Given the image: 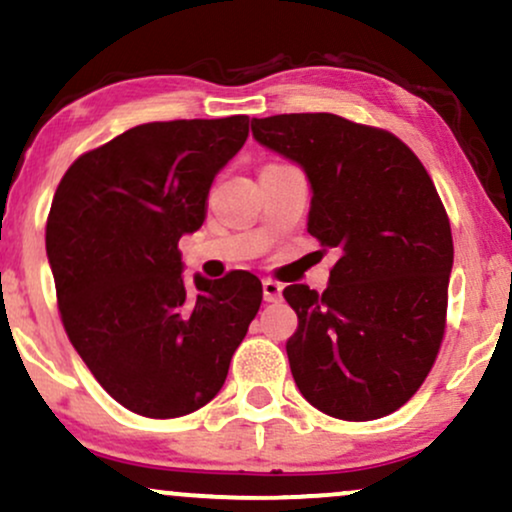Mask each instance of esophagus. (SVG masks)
<instances>
[{"mask_svg": "<svg viewBox=\"0 0 512 512\" xmlns=\"http://www.w3.org/2000/svg\"><path fill=\"white\" fill-rule=\"evenodd\" d=\"M262 291H264V300H267V303H276V300L281 298L283 286L274 279H264L262 281Z\"/></svg>", "mask_w": 512, "mask_h": 512, "instance_id": "esophagus-1", "label": "esophagus"}]
</instances>
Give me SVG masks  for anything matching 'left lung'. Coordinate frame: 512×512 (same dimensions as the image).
Listing matches in <instances>:
<instances>
[{
	"mask_svg": "<svg viewBox=\"0 0 512 512\" xmlns=\"http://www.w3.org/2000/svg\"><path fill=\"white\" fill-rule=\"evenodd\" d=\"M252 138L305 171L307 233L336 255L324 293L283 288L298 315L295 386L338 420L391 415L427 379L446 329L453 238L432 178L396 135L336 114L252 119Z\"/></svg>",
	"mask_w": 512,
	"mask_h": 512,
	"instance_id": "1",
	"label": "left lung"
}]
</instances>
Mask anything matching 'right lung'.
Segmentation results:
<instances>
[{
  "mask_svg": "<svg viewBox=\"0 0 512 512\" xmlns=\"http://www.w3.org/2000/svg\"><path fill=\"white\" fill-rule=\"evenodd\" d=\"M248 116L155 121L69 166L47 219L61 322L116 403L169 420L207 405L262 303L250 272L183 279L178 240L205 221Z\"/></svg>",
  "mask_w": 512,
  "mask_h": 512,
  "instance_id": "1",
  "label": "right lung"
}]
</instances>
